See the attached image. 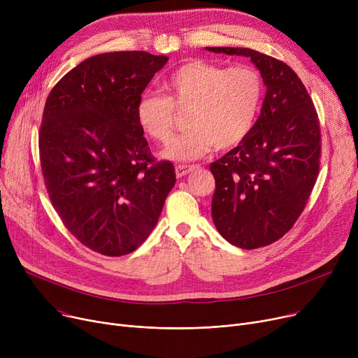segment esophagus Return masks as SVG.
<instances>
[{
	"label": "esophagus",
	"instance_id": "esophagus-1",
	"mask_svg": "<svg viewBox=\"0 0 358 358\" xmlns=\"http://www.w3.org/2000/svg\"><path fill=\"white\" fill-rule=\"evenodd\" d=\"M197 166L196 165H177L176 166V174L178 178L181 177H185L187 174H190L193 169H196Z\"/></svg>",
	"mask_w": 358,
	"mask_h": 358
}]
</instances>
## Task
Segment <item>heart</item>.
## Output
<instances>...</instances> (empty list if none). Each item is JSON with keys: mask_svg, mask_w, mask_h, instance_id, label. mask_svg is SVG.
<instances>
[{"mask_svg": "<svg viewBox=\"0 0 358 358\" xmlns=\"http://www.w3.org/2000/svg\"><path fill=\"white\" fill-rule=\"evenodd\" d=\"M166 92L146 90L136 104V122L146 136L166 143L174 131V106H189V130L164 152L171 161H194L215 146L228 149L248 136L264 101V80L251 65L229 68L192 61L164 80Z\"/></svg>", "mask_w": 358, "mask_h": 358, "instance_id": "b5f03b06", "label": "heart"}]
</instances>
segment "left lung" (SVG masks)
Instances as JSON below:
<instances>
[{
  "mask_svg": "<svg viewBox=\"0 0 358 358\" xmlns=\"http://www.w3.org/2000/svg\"><path fill=\"white\" fill-rule=\"evenodd\" d=\"M250 58L267 87L248 136L210 164L216 181L212 217L219 234L242 250L270 245L302 215L319 173L321 127L296 72L248 48H206Z\"/></svg>",
  "mask_w": 358,
  "mask_h": 358,
  "instance_id": "8db88e82",
  "label": "left lung"
}]
</instances>
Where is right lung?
Returning a JSON list of instances; mask_svg holds the SVG:
<instances>
[{"mask_svg": "<svg viewBox=\"0 0 358 358\" xmlns=\"http://www.w3.org/2000/svg\"><path fill=\"white\" fill-rule=\"evenodd\" d=\"M168 62L143 50L83 61L49 92L39 134L46 190L66 229L107 257L134 252L155 228L176 184L136 122V104Z\"/></svg>", "mask_w": 358, "mask_h": 358, "instance_id": "1", "label": "right lung"}]
</instances>
